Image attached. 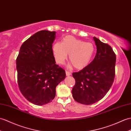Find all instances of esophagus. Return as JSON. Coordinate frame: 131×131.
<instances>
[{
	"label": "esophagus",
	"instance_id": "34e87169",
	"mask_svg": "<svg viewBox=\"0 0 131 131\" xmlns=\"http://www.w3.org/2000/svg\"><path fill=\"white\" fill-rule=\"evenodd\" d=\"M66 75L67 77H69V76H70L71 75V73L68 71H66Z\"/></svg>",
	"mask_w": 131,
	"mask_h": 131
}]
</instances>
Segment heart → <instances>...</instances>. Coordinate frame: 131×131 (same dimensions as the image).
<instances>
[{
	"label": "heart",
	"instance_id": "obj_1",
	"mask_svg": "<svg viewBox=\"0 0 131 131\" xmlns=\"http://www.w3.org/2000/svg\"><path fill=\"white\" fill-rule=\"evenodd\" d=\"M52 53L57 64L62 65L68 58L70 60V68L74 65L77 69H82L89 64L95 51V48L90 42H85L72 36H67L61 43L56 42L52 48Z\"/></svg>",
	"mask_w": 131,
	"mask_h": 131
}]
</instances>
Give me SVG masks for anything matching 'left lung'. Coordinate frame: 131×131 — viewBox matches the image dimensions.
Wrapping results in <instances>:
<instances>
[{"mask_svg":"<svg viewBox=\"0 0 131 131\" xmlns=\"http://www.w3.org/2000/svg\"><path fill=\"white\" fill-rule=\"evenodd\" d=\"M96 46L95 58L85 68L72 73L75 85L72 90L75 101L90 105L99 101L110 89L115 77L116 56L109 45L93 37Z\"/></svg>","mask_w":131,"mask_h":131,"instance_id":"obj_1","label":"left lung"}]
</instances>
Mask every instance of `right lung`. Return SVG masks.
Listing matches in <instances>:
<instances>
[{
    "label": "right lung",
    "instance_id": "right-lung-1",
    "mask_svg": "<svg viewBox=\"0 0 131 131\" xmlns=\"http://www.w3.org/2000/svg\"><path fill=\"white\" fill-rule=\"evenodd\" d=\"M56 33L47 30L36 33L21 46L17 58L18 86L33 104L52 101L57 85L66 77L64 70L56 64L52 50Z\"/></svg>",
    "mask_w": 131,
    "mask_h": 131
}]
</instances>
